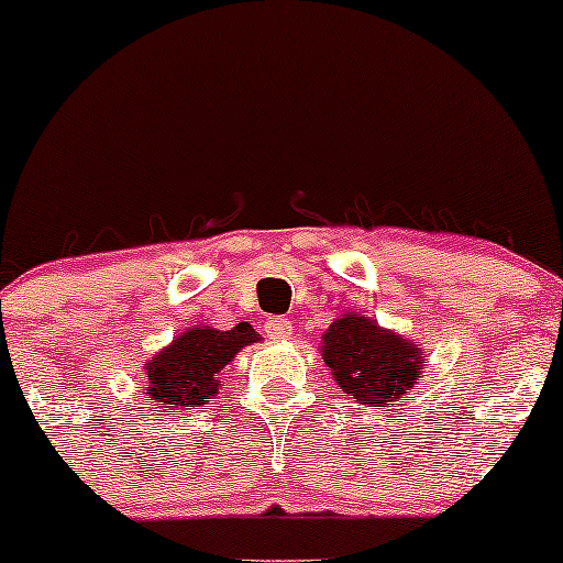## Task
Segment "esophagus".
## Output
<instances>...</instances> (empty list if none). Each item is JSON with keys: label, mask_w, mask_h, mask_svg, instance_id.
<instances>
[{"label": "esophagus", "mask_w": 563, "mask_h": 563, "mask_svg": "<svg viewBox=\"0 0 563 563\" xmlns=\"http://www.w3.org/2000/svg\"><path fill=\"white\" fill-rule=\"evenodd\" d=\"M264 333L275 341L290 339V335H294V322L288 318H267V322H264Z\"/></svg>", "instance_id": "esophagus-1"}]
</instances>
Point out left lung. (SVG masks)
Instances as JSON below:
<instances>
[{"instance_id":"obj_1","label":"left lung","mask_w":563,"mask_h":563,"mask_svg":"<svg viewBox=\"0 0 563 563\" xmlns=\"http://www.w3.org/2000/svg\"><path fill=\"white\" fill-rule=\"evenodd\" d=\"M322 363L341 391L357 405L389 407L399 402L423 371L421 346L386 331L363 314H341L322 333Z\"/></svg>"}]
</instances>
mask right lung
<instances>
[{"label": "right lung", "instance_id": "add662e5", "mask_svg": "<svg viewBox=\"0 0 563 563\" xmlns=\"http://www.w3.org/2000/svg\"><path fill=\"white\" fill-rule=\"evenodd\" d=\"M254 341H260V333L249 322H238L230 331H217L209 325L187 328L145 365L142 394H147L166 416L200 410L219 394L222 367Z\"/></svg>", "mask_w": 563, "mask_h": 563}]
</instances>
